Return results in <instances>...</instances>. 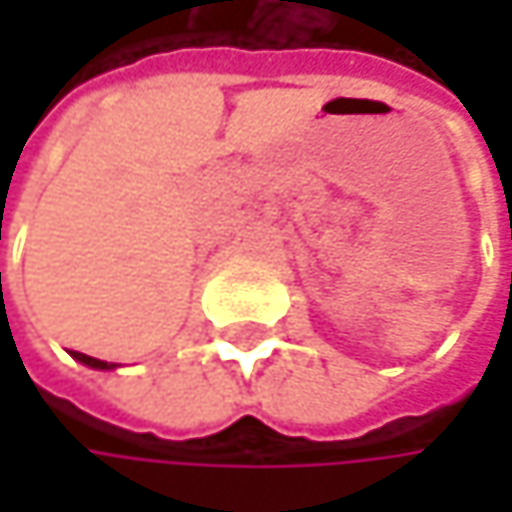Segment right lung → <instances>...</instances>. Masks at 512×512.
Segmentation results:
<instances>
[{
	"mask_svg": "<svg viewBox=\"0 0 512 512\" xmlns=\"http://www.w3.org/2000/svg\"><path fill=\"white\" fill-rule=\"evenodd\" d=\"M73 358H76V361H82L85 367H94V370H115V367H118L115 361H100V358H91V356H85V353H73Z\"/></svg>",
	"mask_w": 512,
	"mask_h": 512,
	"instance_id": "right-lung-1",
	"label": "right lung"
}]
</instances>
